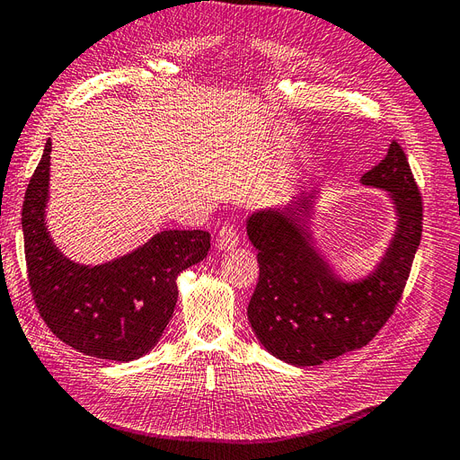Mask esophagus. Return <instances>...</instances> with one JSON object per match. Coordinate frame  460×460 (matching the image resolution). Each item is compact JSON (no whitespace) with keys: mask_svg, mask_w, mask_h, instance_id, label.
Returning <instances> with one entry per match:
<instances>
[{"mask_svg":"<svg viewBox=\"0 0 460 460\" xmlns=\"http://www.w3.org/2000/svg\"><path fill=\"white\" fill-rule=\"evenodd\" d=\"M238 228H235V225H225L220 228L218 232V238H217V247L220 249V252H230V249H234L235 245H238Z\"/></svg>","mask_w":460,"mask_h":460,"instance_id":"esophagus-1","label":"esophagus"}]
</instances>
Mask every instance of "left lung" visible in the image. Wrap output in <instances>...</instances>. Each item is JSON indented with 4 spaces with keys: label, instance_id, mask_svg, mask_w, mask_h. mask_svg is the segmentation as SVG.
<instances>
[{
    "label": "left lung",
    "instance_id": "left-lung-1",
    "mask_svg": "<svg viewBox=\"0 0 460 460\" xmlns=\"http://www.w3.org/2000/svg\"><path fill=\"white\" fill-rule=\"evenodd\" d=\"M360 180L392 193L399 215L384 261L363 282L338 280L311 247L297 215H307L309 198L299 196L284 213L261 211L247 220L249 240L259 249V282L247 316L267 351L286 363L314 367L367 345L405 291L424 207L405 151L392 142L385 159Z\"/></svg>",
    "mask_w": 460,
    "mask_h": 460
}]
</instances>
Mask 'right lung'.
Listing matches in <instances>:
<instances>
[{
	"label": "right lung",
	"mask_w": 460,
	"mask_h": 460,
	"mask_svg": "<svg viewBox=\"0 0 460 460\" xmlns=\"http://www.w3.org/2000/svg\"><path fill=\"white\" fill-rule=\"evenodd\" d=\"M46 144L22 203L26 272L32 299L48 328L88 357L134 360L159 341L174 313L176 276L207 257L211 234L164 230L100 267L65 259L46 228L49 186Z\"/></svg>",
	"instance_id": "obj_1"
}]
</instances>
